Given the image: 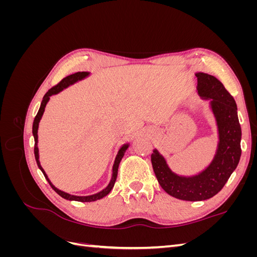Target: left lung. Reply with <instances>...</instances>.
Wrapping results in <instances>:
<instances>
[{"mask_svg":"<svg viewBox=\"0 0 257 257\" xmlns=\"http://www.w3.org/2000/svg\"><path fill=\"white\" fill-rule=\"evenodd\" d=\"M197 92L200 97L210 99L219 132V144L209 166L192 177L172 172L165 158L154 149L151 163L162 189L178 199L198 201L213 197L219 193L236 169L241 155V127L234 97L214 76L196 73Z\"/></svg>","mask_w":257,"mask_h":257,"instance_id":"left-lung-1","label":"left lung"}]
</instances>
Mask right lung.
Here are the masks:
<instances>
[{
    "mask_svg": "<svg viewBox=\"0 0 257 257\" xmlns=\"http://www.w3.org/2000/svg\"><path fill=\"white\" fill-rule=\"evenodd\" d=\"M89 75H90V73H88V72H78V73H75V74H73V75H69V76L65 77L64 79H62L57 85H54V87H52L47 93H46V94H45L44 97H43V100H42V103H41L40 109H38V112H37V114H36V116H35V119H34L33 127H32V133H33L34 142H35V144H34V155H35V160H36L38 168H40V169L42 170V173L44 174V176H45V178H46V180L48 181V183L50 184L51 188H52L54 191H56L61 197H63V198H65V199H67V200L81 201V203H85V201H95V200H97V199H100V198L105 197L106 195H108V194H109V192L112 190L113 185H114V182H115V180H116V175H118V168H119L120 162H121V160H122V158H123V155H124V153H125V151H126V149H127L130 145H128V144H124V145L120 148V150L118 151V154H116L114 163H113V166H112L111 180H110L109 184H108L103 191H100V192H98V193H96V194H93V195H89V196H76V195H71V194L65 193V192H63V191H61V190L57 189L56 186H54V185L51 183V181L49 180L48 176L46 175L45 170H44L43 167L41 166V163H40V154H38V147H37V143H38L37 131H38V124H40V121H41V119H42L44 111H45V107H46V105H47L50 96H51V95H54V94H58L59 92H61L62 90L65 89V88H67L68 85L74 84L75 82L79 81V80H82L83 78H85V77H88Z\"/></svg>",
    "mask_w": 257,
    "mask_h": 257,
    "instance_id": "add662e5",
    "label": "right lung"
}]
</instances>
